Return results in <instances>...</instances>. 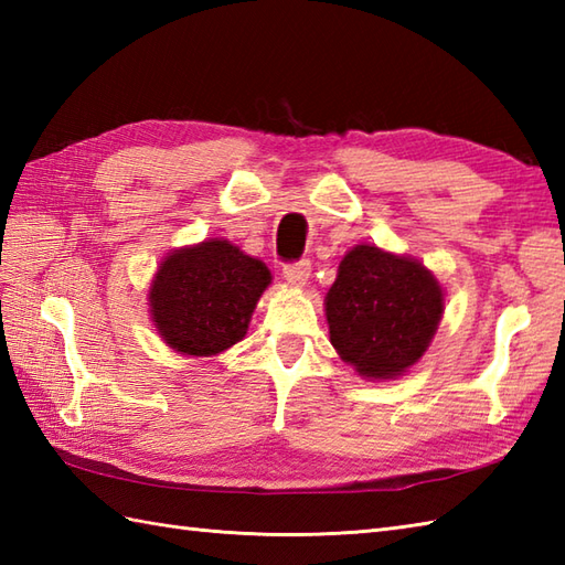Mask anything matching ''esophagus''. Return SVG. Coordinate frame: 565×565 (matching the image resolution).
<instances>
[{"mask_svg": "<svg viewBox=\"0 0 565 565\" xmlns=\"http://www.w3.org/2000/svg\"><path fill=\"white\" fill-rule=\"evenodd\" d=\"M284 279L289 281L291 286H306L310 279V262L301 259L294 264H286L284 267Z\"/></svg>", "mask_w": 565, "mask_h": 565, "instance_id": "1", "label": "esophagus"}]
</instances>
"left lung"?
<instances>
[{
  "label": "left lung",
  "mask_w": 565,
  "mask_h": 565,
  "mask_svg": "<svg viewBox=\"0 0 565 565\" xmlns=\"http://www.w3.org/2000/svg\"><path fill=\"white\" fill-rule=\"evenodd\" d=\"M444 313L441 286L417 259L356 245L326 296L330 342L364 379H395L419 362Z\"/></svg>",
  "instance_id": "obj_1"
}]
</instances>
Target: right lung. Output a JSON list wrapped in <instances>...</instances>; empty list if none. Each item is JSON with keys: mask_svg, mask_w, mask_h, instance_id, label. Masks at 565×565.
<instances>
[{"mask_svg": "<svg viewBox=\"0 0 565 565\" xmlns=\"http://www.w3.org/2000/svg\"><path fill=\"white\" fill-rule=\"evenodd\" d=\"M271 284L267 264L223 237L174 249L150 286V316L179 354L215 356L245 338L249 318Z\"/></svg>", "mask_w": 565, "mask_h": 565, "instance_id": "add662e5", "label": "right lung"}]
</instances>
